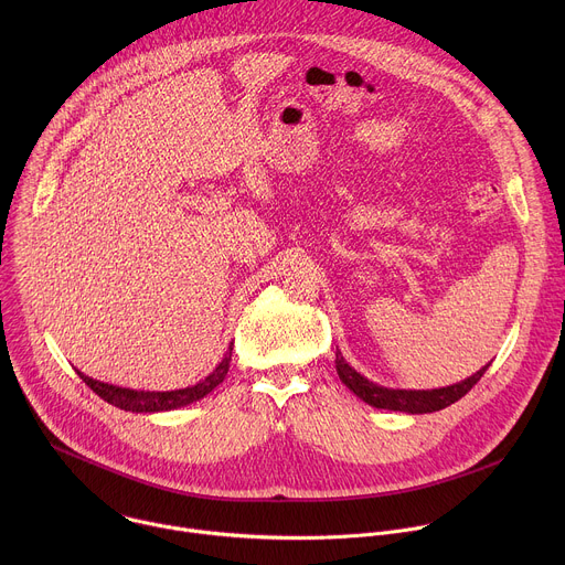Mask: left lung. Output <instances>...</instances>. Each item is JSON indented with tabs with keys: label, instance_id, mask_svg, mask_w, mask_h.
Masks as SVG:
<instances>
[{
	"label": "left lung",
	"instance_id": "8db88e82",
	"mask_svg": "<svg viewBox=\"0 0 565 565\" xmlns=\"http://www.w3.org/2000/svg\"><path fill=\"white\" fill-rule=\"evenodd\" d=\"M490 366V364H488ZM488 366H482L476 371L471 377L456 382L451 386L443 388H431V391H407V388H386L380 384H373L364 375H360L340 353L335 351V369L340 380L360 397L366 405L375 409H388V412H405V414H434L440 412L449 405H454L456 399H460L480 377L488 371Z\"/></svg>",
	"mask_w": 565,
	"mask_h": 565
}]
</instances>
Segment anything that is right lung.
Returning a JSON list of instances; mask_svg holds the SVG:
<instances>
[{"label": "right lung", "instance_id": "add662e5", "mask_svg": "<svg viewBox=\"0 0 565 565\" xmlns=\"http://www.w3.org/2000/svg\"><path fill=\"white\" fill-rule=\"evenodd\" d=\"M230 360H232V344H230L227 353L223 355V360L216 364V369L205 380H201L194 386L177 388V391H134V388L98 382L79 371L77 373L85 380V384L92 386V391L98 393L103 399H107L109 405L125 409V412H134V414H156V412H172V409L185 407V405H190V402H196L203 395H207L227 375Z\"/></svg>", "mask_w": 565, "mask_h": 565}]
</instances>
